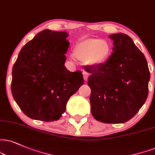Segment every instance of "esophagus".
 <instances>
[{
  "instance_id": "1",
  "label": "esophagus",
  "mask_w": 155,
  "mask_h": 155,
  "mask_svg": "<svg viewBox=\"0 0 155 155\" xmlns=\"http://www.w3.org/2000/svg\"><path fill=\"white\" fill-rule=\"evenodd\" d=\"M83 74L84 80H85V81H87V79H88V77H89V73H88V72H86V71H83Z\"/></svg>"
}]
</instances>
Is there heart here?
Segmentation results:
<instances>
[{
    "mask_svg": "<svg viewBox=\"0 0 155 155\" xmlns=\"http://www.w3.org/2000/svg\"><path fill=\"white\" fill-rule=\"evenodd\" d=\"M111 52V47L106 40L87 39L76 44L72 58L78 59L90 64L105 62Z\"/></svg>",
    "mask_w": 155,
    "mask_h": 155,
    "instance_id": "b5f03b06",
    "label": "heart"
}]
</instances>
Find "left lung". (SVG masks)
<instances>
[{
	"label": "left lung",
	"mask_w": 155,
	"mask_h": 155,
	"mask_svg": "<svg viewBox=\"0 0 155 155\" xmlns=\"http://www.w3.org/2000/svg\"><path fill=\"white\" fill-rule=\"evenodd\" d=\"M114 51L105 63L86 65L91 113L98 121L125 123L148 96L150 73L143 53L127 34H112Z\"/></svg>",
	"instance_id": "1"
}]
</instances>
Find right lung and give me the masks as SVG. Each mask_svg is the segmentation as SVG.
I'll return each instance as SVG.
<instances>
[{"label":"right lung","instance_id":"obj_1","mask_svg":"<svg viewBox=\"0 0 155 155\" xmlns=\"http://www.w3.org/2000/svg\"><path fill=\"white\" fill-rule=\"evenodd\" d=\"M68 34L45 29L22 47L12 70L11 92L25 115L54 121L66 110L70 97L83 84L81 71L64 65Z\"/></svg>","mask_w":155,"mask_h":155}]
</instances>
